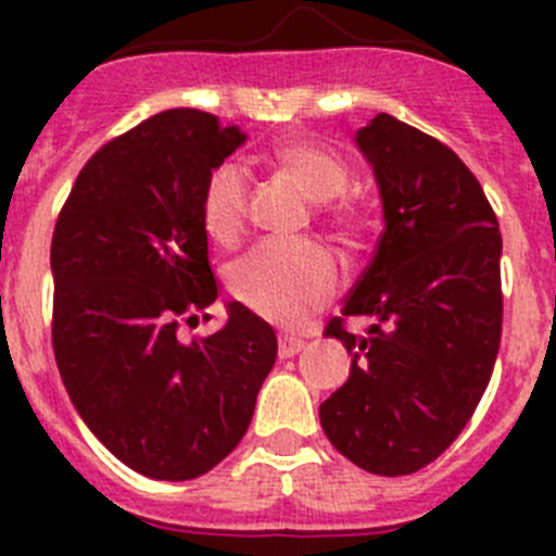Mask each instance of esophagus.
Instances as JSON below:
<instances>
[{
  "mask_svg": "<svg viewBox=\"0 0 556 556\" xmlns=\"http://www.w3.org/2000/svg\"><path fill=\"white\" fill-rule=\"evenodd\" d=\"M303 345H306V342H303L301 337H292V333H283V337L278 339V356H281V358L294 356V353H301V351H303Z\"/></svg>",
  "mask_w": 556,
  "mask_h": 556,
  "instance_id": "1",
  "label": "esophagus"
}]
</instances>
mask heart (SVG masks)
I'll use <instances>...</instances> for the list:
<instances>
[{
  "mask_svg": "<svg viewBox=\"0 0 556 556\" xmlns=\"http://www.w3.org/2000/svg\"><path fill=\"white\" fill-rule=\"evenodd\" d=\"M275 166L292 178L308 200L320 203V217L342 242H358L365 214L339 198L348 189V166L320 147L287 141L273 150ZM248 219V178L236 164L211 169L200 198V223L219 244L236 242ZM339 273L333 255L317 242H262L236 258L228 269L233 298L250 312L278 326H298L337 292Z\"/></svg>",
  "mask_w": 556,
  "mask_h": 556,
  "instance_id": "b5f03b06",
  "label": "heart"
}]
</instances>
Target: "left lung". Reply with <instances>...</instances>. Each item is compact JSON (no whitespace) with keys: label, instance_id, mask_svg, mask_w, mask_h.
Wrapping results in <instances>:
<instances>
[{"label":"left lung","instance_id":"obj_1","mask_svg":"<svg viewBox=\"0 0 556 556\" xmlns=\"http://www.w3.org/2000/svg\"><path fill=\"white\" fill-rule=\"evenodd\" d=\"M376 172L384 233L326 326L353 356L320 424L333 448L378 476L426 468L468 426L501 342V233L451 147L390 113L356 132ZM345 316H370L367 338Z\"/></svg>","mask_w":556,"mask_h":556}]
</instances>
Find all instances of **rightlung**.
I'll return each mask as SVG.
<instances>
[{"label": "right lung", "instance_id": "obj_1", "mask_svg": "<svg viewBox=\"0 0 556 556\" xmlns=\"http://www.w3.org/2000/svg\"><path fill=\"white\" fill-rule=\"evenodd\" d=\"M244 139L214 113H155L86 161L52 233L63 384L97 440L150 479L219 465L278 356L273 326L236 301L219 331L178 337L217 301L200 198Z\"/></svg>", "mask_w": 556, "mask_h": 556}]
</instances>
